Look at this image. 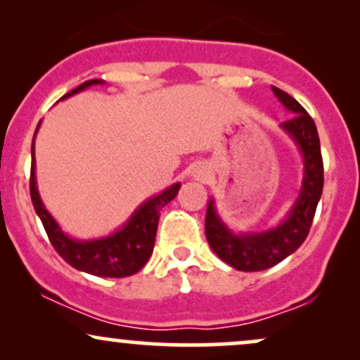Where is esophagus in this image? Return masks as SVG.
<instances>
[{"instance_id":"1","label":"esophagus","mask_w":360,"mask_h":360,"mask_svg":"<svg viewBox=\"0 0 360 360\" xmlns=\"http://www.w3.org/2000/svg\"><path fill=\"white\" fill-rule=\"evenodd\" d=\"M194 177H196V179H205L206 177V172L205 171H201V169H198V171H194V174H193Z\"/></svg>"}]
</instances>
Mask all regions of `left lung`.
Here are the masks:
<instances>
[{"label": "left lung", "instance_id": "obj_1", "mask_svg": "<svg viewBox=\"0 0 360 360\" xmlns=\"http://www.w3.org/2000/svg\"><path fill=\"white\" fill-rule=\"evenodd\" d=\"M271 88L281 105L292 115L281 123V128L292 139L303 157V181L295 205L279 225L247 233H235L225 225L217 213L213 198L206 208L205 232L210 247L223 262L243 272L269 269L300 249L308 237L323 191V160L315 122L295 98L276 86Z\"/></svg>", "mask_w": 360, "mask_h": 360}]
</instances>
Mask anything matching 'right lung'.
<instances>
[{
  "label": "right lung",
  "instance_id": "right-lung-1",
  "mask_svg": "<svg viewBox=\"0 0 360 360\" xmlns=\"http://www.w3.org/2000/svg\"><path fill=\"white\" fill-rule=\"evenodd\" d=\"M105 84L103 79H89L77 86L76 89L69 91L60 100H68L69 96L81 93L89 86ZM40 123L37 125L35 135L39 131ZM34 135V142H35ZM181 183H176L164 189L162 193L148 198L131 213L127 223L120 226L117 232L106 235V237L91 238V240H77L69 237L60 229L56 218L45 208L42 198L37 188L35 177V147L32 143V172H30V196L34 203L35 213L39 214L49 240L69 266L74 269L88 272V274L100 276V278H127L135 274L146 266L148 257L152 255L155 243L157 225H159L160 210L167 203H171L179 191Z\"/></svg>",
  "mask_w": 360,
  "mask_h": 360
}]
</instances>
